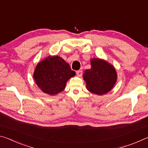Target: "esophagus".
I'll return each instance as SVG.
<instances>
[{
	"instance_id": "obj_1",
	"label": "esophagus",
	"mask_w": 148,
	"mask_h": 148,
	"mask_svg": "<svg viewBox=\"0 0 148 148\" xmlns=\"http://www.w3.org/2000/svg\"><path fill=\"white\" fill-rule=\"evenodd\" d=\"M82 74H83V72H82V71H77L76 72V75L78 77H81L82 76Z\"/></svg>"
}]
</instances>
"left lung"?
Returning <instances> with one entry per match:
<instances>
[{"mask_svg":"<svg viewBox=\"0 0 148 148\" xmlns=\"http://www.w3.org/2000/svg\"><path fill=\"white\" fill-rule=\"evenodd\" d=\"M91 68L84 71L83 75L87 89L97 95L107 93L116 82V69L104 60L97 58L91 60Z\"/></svg>","mask_w":148,"mask_h":148,"instance_id":"1","label":"left lung"}]
</instances>
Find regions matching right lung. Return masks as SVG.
<instances>
[{
    "label": "right lung",
    "mask_w": 148,
    "mask_h": 148,
    "mask_svg": "<svg viewBox=\"0 0 148 148\" xmlns=\"http://www.w3.org/2000/svg\"><path fill=\"white\" fill-rule=\"evenodd\" d=\"M75 74L76 72L61 57L49 56L38 62L33 77L42 91L55 95L63 91L66 82Z\"/></svg>",
    "instance_id": "obj_1"
}]
</instances>
